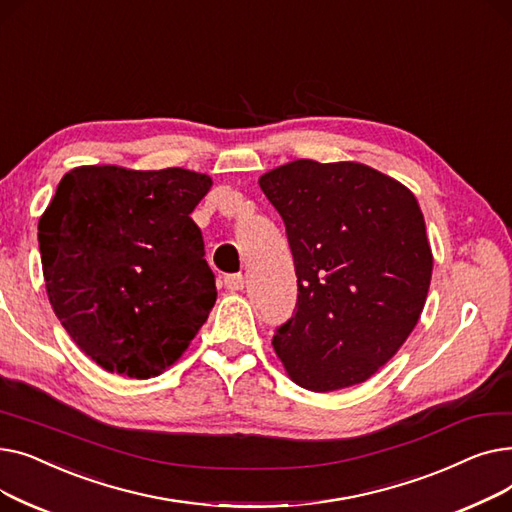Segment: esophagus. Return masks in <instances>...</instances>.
Segmentation results:
<instances>
[{
	"instance_id": "esophagus-1",
	"label": "esophagus",
	"mask_w": 512,
	"mask_h": 512,
	"mask_svg": "<svg viewBox=\"0 0 512 512\" xmlns=\"http://www.w3.org/2000/svg\"><path fill=\"white\" fill-rule=\"evenodd\" d=\"M224 286L230 292H238V290L245 288V276H242V274H230V276L224 278Z\"/></svg>"
}]
</instances>
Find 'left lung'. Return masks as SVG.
Masks as SVG:
<instances>
[{"mask_svg": "<svg viewBox=\"0 0 512 512\" xmlns=\"http://www.w3.org/2000/svg\"><path fill=\"white\" fill-rule=\"evenodd\" d=\"M297 272L294 315L272 346L311 392L363 384L421 317L434 255L415 195L357 161L294 159L265 172Z\"/></svg>", "mask_w": 512, "mask_h": 512, "instance_id": "1", "label": "left lung"}]
</instances>
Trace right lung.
Returning a JSON list of instances; mask_svg holds the SVG:
<instances>
[{
  "mask_svg": "<svg viewBox=\"0 0 512 512\" xmlns=\"http://www.w3.org/2000/svg\"><path fill=\"white\" fill-rule=\"evenodd\" d=\"M207 174L78 166L39 218L47 297L99 367L147 380L172 367L218 297L191 213Z\"/></svg>",
  "mask_w": 512,
  "mask_h": 512,
  "instance_id": "right-lung-1",
  "label": "right lung"
}]
</instances>
